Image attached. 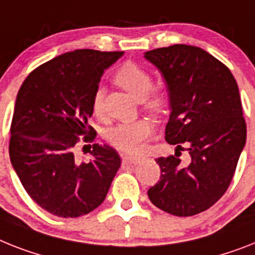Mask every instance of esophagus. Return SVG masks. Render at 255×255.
Wrapping results in <instances>:
<instances>
[{
	"label": "esophagus",
	"instance_id": "34e87169",
	"mask_svg": "<svg viewBox=\"0 0 255 255\" xmlns=\"http://www.w3.org/2000/svg\"><path fill=\"white\" fill-rule=\"evenodd\" d=\"M123 161L124 164H138L140 161V157H136V156H129V155H124L123 156Z\"/></svg>",
	"mask_w": 255,
	"mask_h": 255
}]
</instances>
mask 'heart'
Wrapping results in <instances>:
<instances>
[{
	"label": "heart",
	"instance_id": "1",
	"mask_svg": "<svg viewBox=\"0 0 255 255\" xmlns=\"http://www.w3.org/2000/svg\"><path fill=\"white\" fill-rule=\"evenodd\" d=\"M113 81L131 94L138 100H142L143 108L152 115H161L169 103V96L163 88H152V78L150 73L134 62H125L116 70ZM91 109L96 117L104 115V88L98 87L94 91ZM148 123L139 120L134 123H125L115 126L107 132L108 142L125 152H136L140 143L150 134Z\"/></svg>",
	"mask_w": 255,
	"mask_h": 255
}]
</instances>
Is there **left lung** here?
Here are the masks:
<instances>
[{
	"label": "left lung",
	"mask_w": 255,
	"mask_h": 255,
	"mask_svg": "<svg viewBox=\"0 0 255 255\" xmlns=\"http://www.w3.org/2000/svg\"><path fill=\"white\" fill-rule=\"evenodd\" d=\"M160 70L169 91L165 140L176 153L157 157L160 180L148 189L157 208L193 216L222 198L246 142L237 82L226 65L202 48L174 44L144 53ZM181 150L189 155L181 162Z\"/></svg>",
	"instance_id": "obj_1"
}]
</instances>
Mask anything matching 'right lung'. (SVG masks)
<instances>
[{"instance_id": "obj_1", "label": "right lung", "mask_w": 255, "mask_h": 255, "mask_svg": "<svg viewBox=\"0 0 255 255\" xmlns=\"http://www.w3.org/2000/svg\"><path fill=\"white\" fill-rule=\"evenodd\" d=\"M123 54L67 52L37 66L19 88L10 126V160L27 194L52 215L79 218L94 211L121 165L120 155L108 144L94 143L88 163L78 160L75 148L81 140L94 142L96 131L88 125L92 95L105 69Z\"/></svg>"}]
</instances>
